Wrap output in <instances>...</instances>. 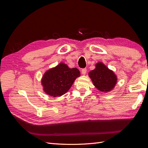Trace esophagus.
<instances>
[{"mask_svg": "<svg viewBox=\"0 0 148 148\" xmlns=\"http://www.w3.org/2000/svg\"><path fill=\"white\" fill-rule=\"evenodd\" d=\"M86 71H87L86 69H83L82 70V74H83V75H85V74H86Z\"/></svg>", "mask_w": 148, "mask_h": 148, "instance_id": "34e87169", "label": "esophagus"}]
</instances>
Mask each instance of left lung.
Masks as SVG:
<instances>
[{"label":"left lung","mask_w":148,"mask_h":148,"mask_svg":"<svg viewBox=\"0 0 148 148\" xmlns=\"http://www.w3.org/2000/svg\"><path fill=\"white\" fill-rule=\"evenodd\" d=\"M94 85L102 92H108L112 89L117 83V77L101 62L96 65V69L89 73Z\"/></svg>","instance_id":"obj_1"}]
</instances>
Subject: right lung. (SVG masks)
Masks as SVG:
<instances>
[{"instance_id": "add662e5", "label": "right lung", "mask_w": 148, "mask_h": 148, "mask_svg": "<svg viewBox=\"0 0 148 148\" xmlns=\"http://www.w3.org/2000/svg\"><path fill=\"white\" fill-rule=\"evenodd\" d=\"M79 76L78 69H70L66 64L60 63L44 73L41 81L44 91L54 97L61 96L69 90L75 79Z\"/></svg>"}]
</instances>
